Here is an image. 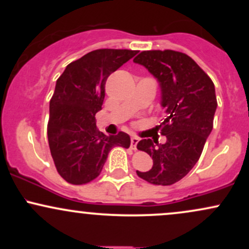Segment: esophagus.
I'll return each mask as SVG.
<instances>
[{"label":"esophagus","mask_w":249,"mask_h":249,"mask_svg":"<svg viewBox=\"0 0 249 249\" xmlns=\"http://www.w3.org/2000/svg\"><path fill=\"white\" fill-rule=\"evenodd\" d=\"M138 142H139V139L137 138V137H132V138H131V148H132V150H136L137 148V144H138Z\"/></svg>","instance_id":"obj_1"}]
</instances>
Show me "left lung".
Listing matches in <instances>:
<instances>
[{
    "instance_id": "8db88e82",
    "label": "left lung",
    "mask_w": 249,
    "mask_h": 249,
    "mask_svg": "<svg viewBox=\"0 0 249 249\" xmlns=\"http://www.w3.org/2000/svg\"><path fill=\"white\" fill-rule=\"evenodd\" d=\"M134 63L144 65L159 82L165 118L159 125L164 144L142 139L137 148L153 159L138 177L153 185L179 181L199 160L213 128L216 96L212 79L186 53L174 50L142 51Z\"/></svg>"
}]
</instances>
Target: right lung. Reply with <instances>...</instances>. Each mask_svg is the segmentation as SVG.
<instances>
[{
    "label": "right lung",
    "instance_id": "add662e5",
    "mask_svg": "<svg viewBox=\"0 0 249 249\" xmlns=\"http://www.w3.org/2000/svg\"><path fill=\"white\" fill-rule=\"evenodd\" d=\"M138 53L98 49L71 62L56 82L50 99L48 141L57 172L65 181L83 185L99 176L115 146L130 147V136H107L96 126L107 77Z\"/></svg>",
    "mask_w": 249,
    "mask_h": 249
}]
</instances>
